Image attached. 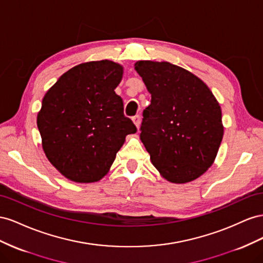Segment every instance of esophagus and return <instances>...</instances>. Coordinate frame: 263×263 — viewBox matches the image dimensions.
<instances>
[{"label": "esophagus", "mask_w": 263, "mask_h": 263, "mask_svg": "<svg viewBox=\"0 0 263 263\" xmlns=\"http://www.w3.org/2000/svg\"><path fill=\"white\" fill-rule=\"evenodd\" d=\"M132 120H133L134 124H136V125H137V127L139 129V127H140V124H141V118H140V116H139V115L134 116V117L132 118Z\"/></svg>", "instance_id": "34e87169"}]
</instances>
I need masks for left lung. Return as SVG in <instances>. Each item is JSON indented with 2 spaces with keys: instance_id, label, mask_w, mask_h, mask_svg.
I'll list each match as a JSON object with an SVG mask.
<instances>
[{
  "instance_id": "8db88e82",
  "label": "left lung",
  "mask_w": 263,
  "mask_h": 263,
  "mask_svg": "<svg viewBox=\"0 0 263 263\" xmlns=\"http://www.w3.org/2000/svg\"><path fill=\"white\" fill-rule=\"evenodd\" d=\"M136 70L151 93L140 139L168 182L184 184L212 166L221 143V109L204 81L167 62L140 61Z\"/></svg>"
}]
</instances>
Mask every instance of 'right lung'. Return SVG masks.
Wrapping results in <instances>:
<instances>
[{
    "mask_svg": "<svg viewBox=\"0 0 263 263\" xmlns=\"http://www.w3.org/2000/svg\"><path fill=\"white\" fill-rule=\"evenodd\" d=\"M123 67L111 61L84 63L61 76L44 96L37 115L48 161L70 181L98 182L127 134L137 127L115 92Z\"/></svg>",
    "mask_w": 263,
    "mask_h": 263,
    "instance_id": "1",
    "label": "right lung"
}]
</instances>
